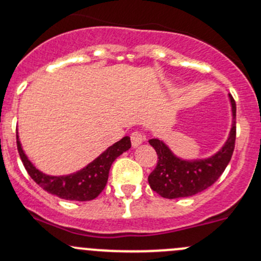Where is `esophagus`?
Returning a JSON list of instances; mask_svg holds the SVG:
<instances>
[{
    "instance_id": "obj_1",
    "label": "esophagus",
    "mask_w": 261,
    "mask_h": 261,
    "mask_svg": "<svg viewBox=\"0 0 261 261\" xmlns=\"http://www.w3.org/2000/svg\"><path fill=\"white\" fill-rule=\"evenodd\" d=\"M130 137H131V144H133L134 147H137V146L142 144V142L146 140L145 135L141 133V131H134Z\"/></svg>"
}]
</instances>
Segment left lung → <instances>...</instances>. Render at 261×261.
<instances>
[{"mask_svg":"<svg viewBox=\"0 0 261 261\" xmlns=\"http://www.w3.org/2000/svg\"><path fill=\"white\" fill-rule=\"evenodd\" d=\"M229 98L233 113L230 134L222 150L210 159L185 161L174 156L159 139H151L148 141L156 150L159 159L156 167L148 176L151 190L168 199L191 197L207 190L222 176L236 147L237 105L233 96L229 95Z\"/></svg>","mask_w":261,"mask_h":261,"instance_id":"1","label":"left lung"}]
</instances>
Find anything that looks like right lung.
I'll use <instances>...</instances> for the list:
<instances>
[{"label": "right lung", "instance_id": "1", "mask_svg": "<svg viewBox=\"0 0 261 261\" xmlns=\"http://www.w3.org/2000/svg\"><path fill=\"white\" fill-rule=\"evenodd\" d=\"M130 147V137L125 136L78 172L68 176H48L37 170L32 162L27 159L17 135V150L31 178L48 193L63 199L79 200V202L91 200L101 193L107 186L109 171L113 162Z\"/></svg>", "mask_w": 261, "mask_h": 261}]
</instances>
